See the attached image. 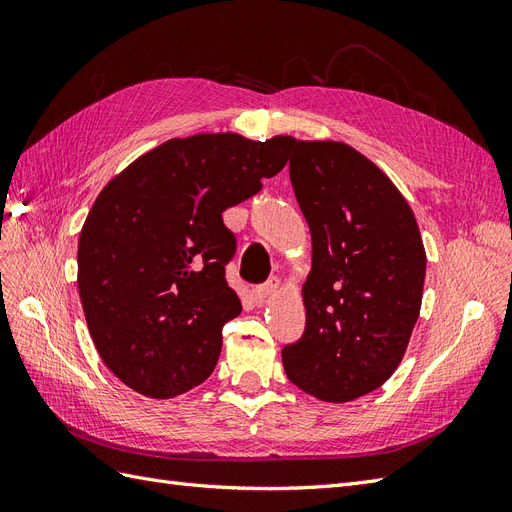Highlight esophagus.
Returning a JSON list of instances; mask_svg holds the SVG:
<instances>
[{"label":"esophagus","mask_w":512,"mask_h":512,"mask_svg":"<svg viewBox=\"0 0 512 512\" xmlns=\"http://www.w3.org/2000/svg\"><path fill=\"white\" fill-rule=\"evenodd\" d=\"M277 286H280V282L275 280V277H271V280H267L265 284H258L254 290H252V297L256 303H265V299L269 297L271 292L277 290Z\"/></svg>","instance_id":"34e87169"}]
</instances>
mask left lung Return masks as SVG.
Returning a JSON list of instances; mask_svg holds the SVG:
<instances>
[{"label":"left lung","instance_id":"left-lung-1","mask_svg":"<svg viewBox=\"0 0 512 512\" xmlns=\"http://www.w3.org/2000/svg\"><path fill=\"white\" fill-rule=\"evenodd\" d=\"M290 181L312 232L305 331L282 350L305 393L344 404L404 359L421 312L427 256L406 198L363 153L290 138Z\"/></svg>","mask_w":512,"mask_h":512}]
</instances>
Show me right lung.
Listing matches in <instances>:
<instances>
[{"mask_svg": "<svg viewBox=\"0 0 512 512\" xmlns=\"http://www.w3.org/2000/svg\"><path fill=\"white\" fill-rule=\"evenodd\" d=\"M288 136L173 138L106 183L79 239V294L106 367L168 399L205 382L222 327L241 314L226 265L237 239L222 213L288 162Z\"/></svg>", "mask_w": 512, "mask_h": 512, "instance_id": "1", "label": "right lung"}]
</instances>
